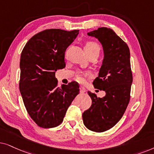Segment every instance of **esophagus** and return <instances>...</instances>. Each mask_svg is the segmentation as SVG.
Wrapping results in <instances>:
<instances>
[{
    "label": "esophagus",
    "mask_w": 154,
    "mask_h": 154,
    "mask_svg": "<svg viewBox=\"0 0 154 154\" xmlns=\"http://www.w3.org/2000/svg\"><path fill=\"white\" fill-rule=\"evenodd\" d=\"M79 89H80V91H80V93H82V94L85 93V92L87 91V90H86L85 88L84 87H82V86L80 87H79Z\"/></svg>",
    "instance_id": "34e87169"
}]
</instances>
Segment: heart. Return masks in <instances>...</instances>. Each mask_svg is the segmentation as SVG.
Returning <instances> with one entry per match:
<instances>
[{
    "instance_id": "b5f03b06",
    "label": "heart",
    "mask_w": 154,
    "mask_h": 154,
    "mask_svg": "<svg viewBox=\"0 0 154 154\" xmlns=\"http://www.w3.org/2000/svg\"><path fill=\"white\" fill-rule=\"evenodd\" d=\"M101 50V46L96 42H92V41H91V42H87V44H85V51L87 54H89V53H96L99 55V53ZM77 79H78V80L79 82H82L84 79L83 77L81 75H78V76H77Z\"/></svg>"
}]
</instances>
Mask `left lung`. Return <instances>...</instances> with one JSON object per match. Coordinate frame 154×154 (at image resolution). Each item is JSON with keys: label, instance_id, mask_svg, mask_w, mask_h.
<instances>
[{"label": "left lung", "instance_id": "1", "mask_svg": "<svg viewBox=\"0 0 154 154\" xmlns=\"http://www.w3.org/2000/svg\"><path fill=\"white\" fill-rule=\"evenodd\" d=\"M88 35L97 38L103 46V64L93 85L96 89L105 91L106 96L98 98L88 91L92 103L83 112V122L89 130L103 132L118 123L130 102L132 83L130 53L128 44L111 29L100 27Z\"/></svg>", "mask_w": 154, "mask_h": 154}]
</instances>
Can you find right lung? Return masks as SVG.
<instances>
[{
    "label": "right lung",
    "instance_id": "obj_1",
    "mask_svg": "<svg viewBox=\"0 0 154 154\" xmlns=\"http://www.w3.org/2000/svg\"><path fill=\"white\" fill-rule=\"evenodd\" d=\"M78 34L79 30L45 29L33 36L22 51L20 91L28 114L41 128L58 126L79 94L77 82L58 87L55 75L65 67V52Z\"/></svg>",
    "mask_w": 154,
    "mask_h": 154
}]
</instances>
